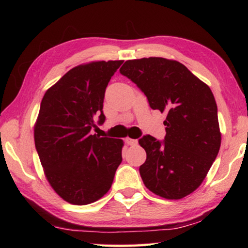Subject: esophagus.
<instances>
[{
	"label": "esophagus",
	"mask_w": 248,
	"mask_h": 248,
	"mask_svg": "<svg viewBox=\"0 0 248 248\" xmlns=\"http://www.w3.org/2000/svg\"><path fill=\"white\" fill-rule=\"evenodd\" d=\"M125 143H127L128 145H136L138 143V140L130 139V138H127V139H125Z\"/></svg>",
	"instance_id": "obj_1"
}]
</instances>
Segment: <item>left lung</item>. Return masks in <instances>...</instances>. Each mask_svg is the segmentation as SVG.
Masks as SVG:
<instances>
[{
  "label": "left lung",
  "instance_id": "left-lung-1",
  "mask_svg": "<svg viewBox=\"0 0 248 248\" xmlns=\"http://www.w3.org/2000/svg\"><path fill=\"white\" fill-rule=\"evenodd\" d=\"M120 73L136 83L152 109L166 112L165 140L144 136L139 144L146 159L140 166L145 187L170 200L198 188L219 153L221 132L211 90L176 60H128Z\"/></svg>",
  "mask_w": 248,
  "mask_h": 248
}]
</instances>
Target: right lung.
Masks as SVG:
<instances>
[{
	"label": "right lung",
	"instance_id": "add662e5",
	"mask_svg": "<svg viewBox=\"0 0 248 248\" xmlns=\"http://www.w3.org/2000/svg\"><path fill=\"white\" fill-rule=\"evenodd\" d=\"M123 60L92 61L68 71L47 90L33 128L50 186L66 202H95L110 189L124 141L92 134L103 124L105 90Z\"/></svg>",
	"mask_w": 248,
	"mask_h": 248
}]
</instances>
